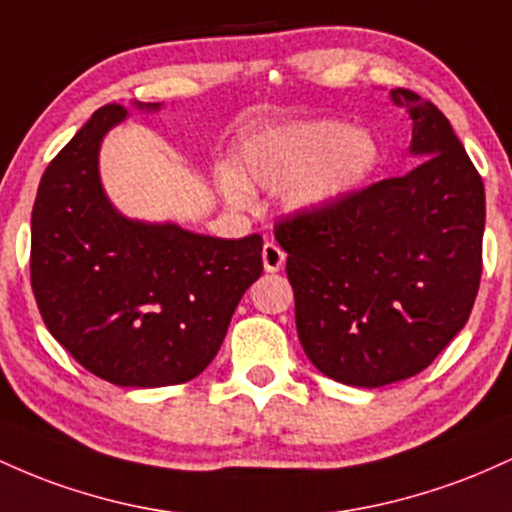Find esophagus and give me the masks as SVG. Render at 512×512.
Here are the masks:
<instances>
[{
  "instance_id": "1",
  "label": "esophagus",
  "mask_w": 512,
  "mask_h": 512,
  "mask_svg": "<svg viewBox=\"0 0 512 512\" xmlns=\"http://www.w3.org/2000/svg\"><path fill=\"white\" fill-rule=\"evenodd\" d=\"M285 263V251L280 249L278 244H273V241H266L263 244V268H266L268 273H278L280 268H283Z\"/></svg>"
}]
</instances>
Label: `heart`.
<instances>
[{
  "instance_id": "heart-1",
  "label": "heart",
  "mask_w": 512,
  "mask_h": 512,
  "mask_svg": "<svg viewBox=\"0 0 512 512\" xmlns=\"http://www.w3.org/2000/svg\"><path fill=\"white\" fill-rule=\"evenodd\" d=\"M377 164V142L338 120H309L251 135L239 149V169L220 166L217 183L234 208L254 203L249 183L283 191L292 210H324L346 198Z\"/></svg>"
}]
</instances>
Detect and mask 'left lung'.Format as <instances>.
<instances>
[{
	"label": "left lung",
	"instance_id": "1",
	"mask_svg": "<svg viewBox=\"0 0 512 512\" xmlns=\"http://www.w3.org/2000/svg\"><path fill=\"white\" fill-rule=\"evenodd\" d=\"M392 99L409 108L421 164L275 225L304 353L365 389L426 370L464 329L481 283L484 181L438 106L409 89Z\"/></svg>",
	"mask_w": 512,
	"mask_h": 512
}]
</instances>
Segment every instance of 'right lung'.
Listing matches in <instances>:
<instances>
[{
	"label": "right lung",
	"mask_w": 512,
	"mask_h": 512,
	"mask_svg": "<svg viewBox=\"0 0 512 512\" xmlns=\"http://www.w3.org/2000/svg\"><path fill=\"white\" fill-rule=\"evenodd\" d=\"M125 116L120 103L99 108L45 169L31 215V287L48 331L84 370L118 387H169L212 363L263 273V239L120 215L101 188L99 147Z\"/></svg>",
	"instance_id": "add662e5"
}]
</instances>
